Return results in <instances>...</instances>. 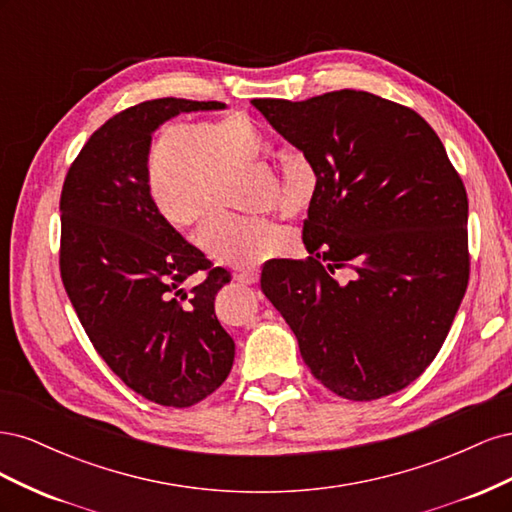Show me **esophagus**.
Wrapping results in <instances>:
<instances>
[{
	"label": "esophagus",
	"mask_w": 512,
	"mask_h": 512,
	"mask_svg": "<svg viewBox=\"0 0 512 512\" xmlns=\"http://www.w3.org/2000/svg\"><path fill=\"white\" fill-rule=\"evenodd\" d=\"M237 280L241 282V284H245V286H256L258 284V280H260V269H250V271H245V273H241Z\"/></svg>",
	"instance_id": "1"
}]
</instances>
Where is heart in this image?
<instances>
[{
  "label": "heart",
  "instance_id": "b5f03b06",
  "mask_svg": "<svg viewBox=\"0 0 512 512\" xmlns=\"http://www.w3.org/2000/svg\"><path fill=\"white\" fill-rule=\"evenodd\" d=\"M267 138L245 113L230 111L190 123L162 121L143 149V183L158 218L183 239L203 241L228 265L258 267L288 258L297 237L265 220H243L237 179L267 153ZM320 170L309 153L292 149L282 164L280 211L297 218L314 205Z\"/></svg>",
  "mask_w": 512,
  "mask_h": 512
}]
</instances>
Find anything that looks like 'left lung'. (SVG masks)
<instances>
[{
    "mask_svg": "<svg viewBox=\"0 0 512 512\" xmlns=\"http://www.w3.org/2000/svg\"><path fill=\"white\" fill-rule=\"evenodd\" d=\"M213 108L224 104L158 98L113 115L70 164L59 198L61 282L89 342L132 391L170 408L198 404L230 374L235 342L213 309L230 273L153 211L143 149L158 123Z\"/></svg>",
    "mask_w": 512,
    "mask_h": 512,
    "instance_id": "1",
    "label": "left lung"
}]
</instances>
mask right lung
Returning a JSON list of instances; mask_svg holds the SVG:
<instances>
[{"label":"right lung","instance_id":"add662e5","mask_svg":"<svg viewBox=\"0 0 512 512\" xmlns=\"http://www.w3.org/2000/svg\"><path fill=\"white\" fill-rule=\"evenodd\" d=\"M252 104L320 170L309 258L271 260L262 292L329 391L374 401L406 389L436 359L470 280L468 194L442 141L412 108L367 91Z\"/></svg>","mask_w":512,"mask_h":512}]
</instances>
